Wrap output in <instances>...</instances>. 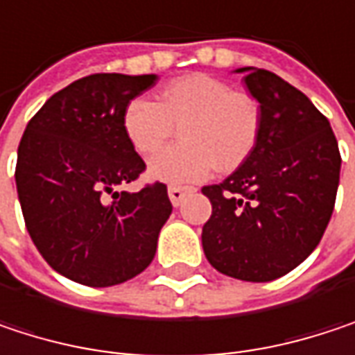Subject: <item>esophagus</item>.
<instances>
[{
    "mask_svg": "<svg viewBox=\"0 0 355 355\" xmlns=\"http://www.w3.org/2000/svg\"><path fill=\"white\" fill-rule=\"evenodd\" d=\"M191 193V189H187V187H168V197H171V203L178 207L180 205V201L187 197Z\"/></svg>",
    "mask_w": 355,
    "mask_h": 355,
    "instance_id": "1",
    "label": "esophagus"
}]
</instances>
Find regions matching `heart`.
Here are the masks:
<instances>
[{"mask_svg":"<svg viewBox=\"0 0 355 355\" xmlns=\"http://www.w3.org/2000/svg\"><path fill=\"white\" fill-rule=\"evenodd\" d=\"M123 133L139 156H152L178 127V146L156 154L148 177L187 184L220 171L239 168L261 135V110L254 98L205 73H189L166 84L154 103L131 101L123 110Z\"/></svg>","mask_w":355,"mask_h":355,"instance_id":"obj_1","label":"heart"}]
</instances>
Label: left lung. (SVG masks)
Masks as SVG:
<instances>
[{
    "mask_svg": "<svg viewBox=\"0 0 355 355\" xmlns=\"http://www.w3.org/2000/svg\"><path fill=\"white\" fill-rule=\"evenodd\" d=\"M261 110V135L247 160L201 193L211 218L203 252L220 273L271 282L298 267L320 243L339 187L341 156L329 121L279 76L239 67Z\"/></svg>",
    "mask_w": 355,
    "mask_h": 355,
    "instance_id": "8db88e82",
    "label": "left lung"
}]
</instances>
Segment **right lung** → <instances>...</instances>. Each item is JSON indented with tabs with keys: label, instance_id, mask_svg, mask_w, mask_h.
Instances as JSON below:
<instances>
[{
	"label": "right lung",
	"instance_id": "1",
	"mask_svg": "<svg viewBox=\"0 0 355 355\" xmlns=\"http://www.w3.org/2000/svg\"><path fill=\"white\" fill-rule=\"evenodd\" d=\"M156 73H94L53 94L18 146L16 189L42 259L71 282L108 288L154 259L173 203L166 184L121 191L146 168L123 133L125 107Z\"/></svg>",
	"mask_w": 355,
	"mask_h": 355
}]
</instances>
